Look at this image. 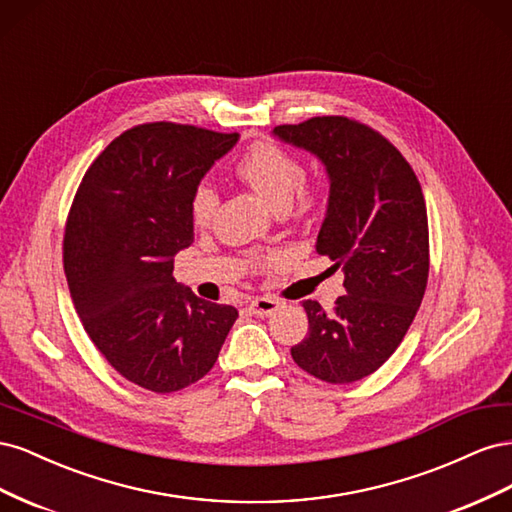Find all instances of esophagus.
Segmentation results:
<instances>
[{"mask_svg": "<svg viewBox=\"0 0 512 512\" xmlns=\"http://www.w3.org/2000/svg\"><path fill=\"white\" fill-rule=\"evenodd\" d=\"M280 307V301L273 299V297H256L250 301V312L256 316H271L275 309Z\"/></svg>", "mask_w": 512, "mask_h": 512, "instance_id": "obj_1", "label": "esophagus"}]
</instances>
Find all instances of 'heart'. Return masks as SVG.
<instances>
[{
    "instance_id": "heart-1",
    "label": "heart",
    "mask_w": 512,
    "mask_h": 512,
    "mask_svg": "<svg viewBox=\"0 0 512 512\" xmlns=\"http://www.w3.org/2000/svg\"><path fill=\"white\" fill-rule=\"evenodd\" d=\"M237 175L258 192L275 211H292L297 218H312L322 207L324 190L305 177L303 162L273 141H258L239 158ZM218 209V192L209 181H198L190 196V218L205 226Z\"/></svg>"
}]
</instances>
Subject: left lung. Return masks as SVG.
<instances>
[{"instance_id":"obj_1","label":"left lung","mask_w":512,"mask_h":512,"mask_svg":"<svg viewBox=\"0 0 512 512\" xmlns=\"http://www.w3.org/2000/svg\"><path fill=\"white\" fill-rule=\"evenodd\" d=\"M275 134L327 166L331 196L316 252L346 275L331 312L303 301L309 329L290 354L318 380L356 382L389 361L423 301L429 226L421 183L389 138L356 119L322 115Z\"/></svg>"}]
</instances>
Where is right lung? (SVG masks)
Listing matches in <instances>:
<instances>
[{"instance_id":"add662e5","label":"right lung","mask_w":512,"mask_h":512,"mask_svg":"<svg viewBox=\"0 0 512 512\" xmlns=\"http://www.w3.org/2000/svg\"><path fill=\"white\" fill-rule=\"evenodd\" d=\"M237 138L141 123L91 162L74 194L64 232L74 309L108 365L147 391L175 393L207 376L239 316L173 277V256L194 241L192 190Z\"/></svg>"}]
</instances>
